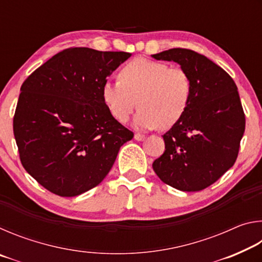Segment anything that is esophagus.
Returning <instances> with one entry per match:
<instances>
[{
    "instance_id": "34e87169",
    "label": "esophagus",
    "mask_w": 262,
    "mask_h": 262,
    "mask_svg": "<svg viewBox=\"0 0 262 262\" xmlns=\"http://www.w3.org/2000/svg\"><path fill=\"white\" fill-rule=\"evenodd\" d=\"M134 139L136 141H144L145 140V135H142V134H140V133H137V134L134 135Z\"/></svg>"
}]
</instances>
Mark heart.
<instances>
[{"label":"heart","mask_w":262,"mask_h":262,"mask_svg":"<svg viewBox=\"0 0 262 262\" xmlns=\"http://www.w3.org/2000/svg\"><path fill=\"white\" fill-rule=\"evenodd\" d=\"M193 81L187 70L165 62L137 57L123 66L119 81H106L101 88L105 105L113 118L126 122L135 110L137 129L170 128L188 108Z\"/></svg>","instance_id":"1"}]
</instances>
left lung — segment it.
Returning <instances> with one entry per match:
<instances>
[{
	"label": "left lung",
	"mask_w": 262,
	"mask_h": 262,
	"mask_svg": "<svg viewBox=\"0 0 262 262\" xmlns=\"http://www.w3.org/2000/svg\"><path fill=\"white\" fill-rule=\"evenodd\" d=\"M151 56L177 62L193 81L188 108L163 135L165 151L152 163L154 171L177 189L202 190L232 167L238 156L245 114L237 85L224 69L194 51L172 48Z\"/></svg>",
	"instance_id": "left-lung-1"
}]
</instances>
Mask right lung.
Wrapping results in <instances>:
<instances>
[{"instance_id": "obj_1", "label": "right lung", "mask_w": 262, "mask_h": 262, "mask_svg": "<svg viewBox=\"0 0 262 262\" xmlns=\"http://www.w3.org/2000/svg\"><path fill=\"white\" fill-rule=\"evenodd\" d=\"M126 52L57 53L21 84L14 135L21 165L47 190L76 196L96 187L134 136L110 113L101 88Z\"/></svg>"}]
</instances>
